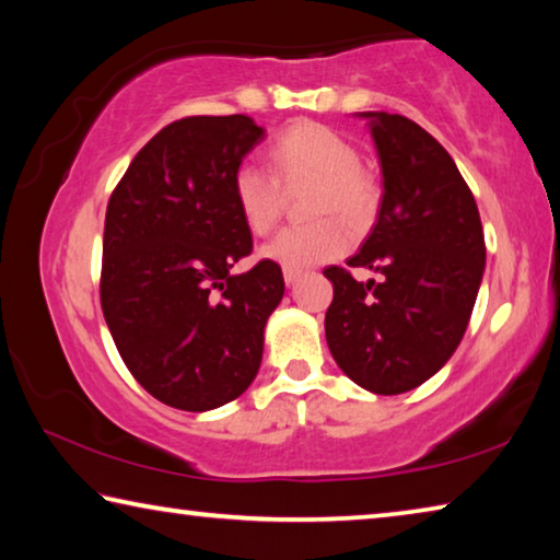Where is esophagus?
Here are the masks:
<instances>
[{
    "label": "esophagus",
    "mask_w": 560,
    "mask_h": 560,
    "mask_svg": "<svg viewBox=\"0 0 560 560\" xmlns=\"http://www.w3.org/2000/svg\"><path fill=\"white\" fill-rule=\"evenodd\" d=\"M301 279V271H291V269H283V281H287V287H293Z\"/></svg>",
    "instance_id": "34e87169"
}]
</instances>
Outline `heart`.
Masks as SVG:
<instances>
[{"label":"heart","mask_w":560,"mask_h":560,"mask_svg":"<svg viewBox=\"0 0 560 560\" xmlns=\"http://www.w3.org/2000/svg\"><path fill=\"white\" fill-rule=\"evenodd\" d=\"M271 170L244 160L232 175V197L242 222L254 234H267L283 210V187L314 185L308 214L318 220L281 230L261 254L283 269L301 271L340 257L350 234L343 222L363 230L381 205V187L360 163L358 148L338 130L314 120L293 122L269 150Z\"/></svg>","instance_id":"b5f03b06"}]
</instances>
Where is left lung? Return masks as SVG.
<instances>
[{
	"mask_svg": "<svg viewBox=\"0 0 560 560\" xmlns=\"http://www.w3.org/2000/svg\"><path fill=\"white\" fill-rule=\"evenodd\" d=\"M371 122L383 170L377 222L348 267H328L330 355L375 395H400L447 363L467 330L487 264L471 189L438 140L397 113H358ZM350 268L382 281L355 282Z\"/></svg>",
	"mask_w": 560,
	"mask_h": 560,
	"instance_id": "left-lung-1",
	"label": "left lung"
}]
</instances>
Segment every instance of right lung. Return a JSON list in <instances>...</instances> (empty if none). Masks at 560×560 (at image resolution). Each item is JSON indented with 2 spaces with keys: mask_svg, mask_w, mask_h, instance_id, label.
Returning a JSON list of instances; mask_svg holds the SVG:
<instances>
[{
  "mask_svg": "<svg viewBox=\"0 0 560 560\" xmlns=\"http://www.w3.org/2000/svg\"><path fill=\"white\" fill-rule=\"evenodd\" d=\"M261 140L249 116L175 120L132 158L108 200L103 316L132 377L177 410H214L252 385L283 296L279 264L232 273L252 254L232 175Z\"/></svg>",
  "mask_w": 560,
  "mask_h": 560,
  "instance_id": "right-lung-1",
  "label": "right lung"
}]
</instances>
